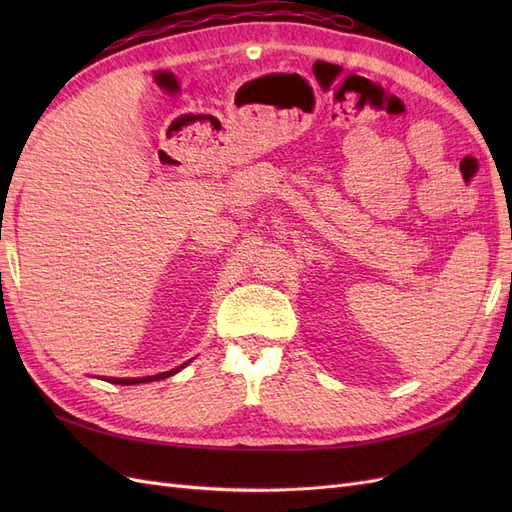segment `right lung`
Masks as SVG:
<instances>
[{
	"label": "right lung",
	"mask_w": 512,
	"mask_h": 512,
	"mask_svg": "<svg viewBox=\"0 0 512 512\" xmlns=\"http://www.w3.org/2000/svg\"><path fill=\"white\" fill-rule=\"evenodd\" d=\"M185 365L188 363H183L181 367H175V369H170V371H164V374H156V376H147V378H108V382H113V384H145V382H156V380H162V378H168V376H173V374H177L179 369H183Z\"/></svg>",
	"instance_id": "1"
}]
</instances>
